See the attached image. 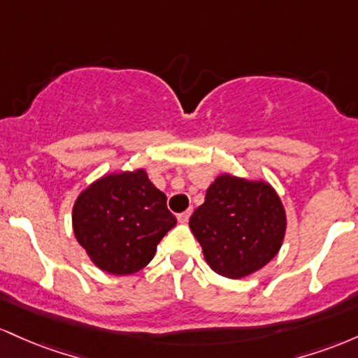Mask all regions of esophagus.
<instances>
[{
  "instance_id": "obj_1",
  "label": "esophagus",
  "mask_w": 358,
  "mask_h": 358,
  "mask_svg": "<svg viewBox=\"0 0 358 358\" xmlns=\"http://www.w3.org/2000/svg\"><path fill=\"white\" fill-rule=\"evenodd\" d=\"M189 216H191V210L180 213V215H178V222L182 223V224H186L187 222H189Z\"/></svg>"
}]
</instances>
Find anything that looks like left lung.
I'll use <instances>...</instances> for the list:
<instances>
[{
    "label": "left lung",
    "instance_id": "8db88e82",
    "mask_svg": "<svg viewBox=\"0 0 358 358\" xmlns=\"http://www.w3.org/2000/svg\"><path fill=\"white\" fill-rule=\"evenodd\" d=\"M189 228L211 271L242 279L279 254L287 218L280 196L267 180L223 172L192 213Z\"/></svg>",
    "mask_w": 358,
    "mask_h": 358
}]
</instances>
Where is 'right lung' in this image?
Instances as JSON below:
<instances>
[{"label": "right lung", "instance_id": "1", "mask_svg": "<svg viewBox=\"0 0 358 358\" xmlns=\"http://www.w3.org/2000/svg\"><path fill=\"white\" fill-rule=\"evenodd\" d=\"M178 220L167 196L145 169L110 172L79 192L72 206V230L96 267L128 275L148 266L164 235Z\"/></svg>", "mask_w": 358, "mask_h": 358}]
</instances>
